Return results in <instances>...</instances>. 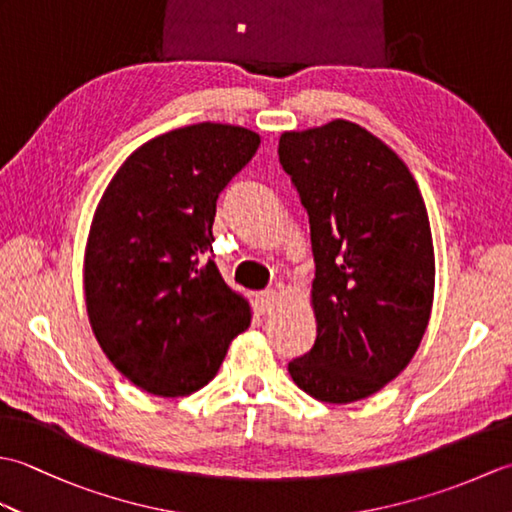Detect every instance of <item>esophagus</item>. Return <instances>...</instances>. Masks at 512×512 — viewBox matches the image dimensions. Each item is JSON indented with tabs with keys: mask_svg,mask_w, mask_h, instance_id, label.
<instances>
[{
	"mask_svg": "<svg viewBox=\"0 0 512 512\" xmlns=\"http://www.w3.org/2000/svg\"><path fill=\"white\" fill-rule=\"evenodd\" d=\"M273 306H275V292H273V290L257 292V295H255V308H257L259 312L266 314V312L273 310Z\"/></svg>",
	"mask_w": 512,
	"mask_h": 512,
	"instance_id": "esophagus-1",
	"label": "esophagus"
}]
</instances>
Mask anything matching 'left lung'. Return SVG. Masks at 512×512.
<instances>
[{"mask_svg":"<svg viewBox=\"0 0 512 512\" xmlns=\"http://www.w3.org/2000/svg\"><path fill=\"white\" fill-rule=\"evenodd\" d=\"M279 162L310 217L317 314V341L288 372L323 402L367 398L409 365L427 330V206L405 162L350 121L281 134Z\"/></svg>","mask_w":512,"mask_h":512,"instance_id":"1","label":"left lung"}]
</instances>
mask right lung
Wrapping results in <instances>:
<instances>
[{"label":"right lung","instance_id":"add662e5","mask_svg":"<svg viewBox=\"0 0 512 512\" xmlns=\"http://www.w3.org/2000/svg\"><path fill=\"white\" fill-rule=\"evenodd\" d=\"M250 129L198 123L129 156L96 206L85 248V303L96 341L154 396H189L250 325L213 253L220 193L255 156Z\"/></svg>","mask_w":512,"mask_h":512}]
</instances>
